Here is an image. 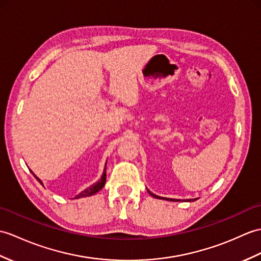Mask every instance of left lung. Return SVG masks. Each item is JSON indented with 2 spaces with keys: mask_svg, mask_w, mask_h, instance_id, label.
<instances>
[{
  "mask_svg": "<svg viewBox=\"0 0 261 261\" xmlns=\"http://www.w3.org/2000/svg\"><path fill=\"white\" fill-rule=\"evenodd\" d=\"M147 191L149 192V195H151V196H152L153 198H156V199L168 200V201H181V200H179V199H171V198H163V197H159V196H156V195H154V193L151 192L149 189H147ZM196 200H197V198H196V199H187L186 201H196Z\"/></svg>",
  "mask_w": 261,
  "mask_h": 261,
  "instance_id": "8db88e82",
  "label": "left lung"
}]
</instances>
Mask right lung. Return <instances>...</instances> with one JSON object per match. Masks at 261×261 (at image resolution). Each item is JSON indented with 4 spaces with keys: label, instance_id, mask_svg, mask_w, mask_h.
<instances>
[{
    "label": "right lung",
    "instance_id": "add662e5",
    "mask_svg": "<svg viewBox=\"0 0 261 261\" xmlns=\"http://www.w3.org/2000/svg\"><path fill=\"white\" fill-rule=\"evenodd\" d=\"M32 172V174L34 175V178L39 181V182L43 186V182H42L41 181V179H39L38 177H36V175L33 173V171H31ZM106 180H107V163H106V166H105V170H103V173H102V175H101V178L96 181L95 184H93L92 186H90L89 188H87V189H84L83 191H81L80 193H79V195H76L75 197H74V199H79V198H83V197H90V196H92V195H94V193H96L98 191H100L103 187H105V185H106ZM44 187V186H43Z\"/></svg>",
    "mask_w": 261,
    "mask_h": 261
}]
</instances>
